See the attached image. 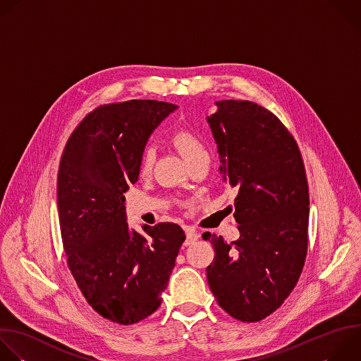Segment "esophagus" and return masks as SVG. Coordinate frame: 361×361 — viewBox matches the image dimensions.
<instances>
[{"mask_svg": "<svg viewBox=\"0 0 361 361\" xmlns=\"http://www.w3.org/2000/svg\"><path fill=\"white\" fill-rule=\"evenodd\" d=\"M198 238H200V235H198L195 231L187 229V231H185V245L194 244L195 241H198Z\"/></svg>", "mask_w": 361, "mask_h": 361, "instance_id": "1", "label": "esophagus"}]
</instances>
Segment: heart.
I'll return each mask as SVG.
<instances>
[{
	"instance_id": "obj_1",
	"label": "heart",
	"mask_w": 361,
	"mask_h": 361,
	"mask_svg": "<svg viewBox=\"0 0 361 361\" xmlns=\"http://www.w3.org/2000/svg\"><path fill=\"white\" fill-rule=\"evenodd\" d=\"M171 142L188 163H192L200 157H208L204 139L190 128H178L171 135ZM154 159H156L154 149L152 146H146L140 154V161H139L140 173L147 174L154 164Z\"/></svg>"
}]
</instances>
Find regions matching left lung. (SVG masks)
Segmentation results:
<instances>
[{"instance_id": "obj_1", "label": "left lung", "mask_w": 361, "mask_h": 361, "mask_svg": "<svg viewBox=\"0 0 361 361\" xmlns=\"http://www.w3.org/2000/svg\"><path fill=\"white\" fill-rule=\"evenodd\" d=\"M207 117L224 183L238 194L239 239L226 244L205 232L215 257L207 281L233 319L259 322L290 295L307 252L309 188L296 140L268 109L250 100H219Z\"/></svg>"}]
</instances>
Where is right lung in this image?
<instances>
[{
    "mask_svg": "<svg viewBox=\"0 0 361 361\" xmlns=\"http://www.w3.org/2000/svg\"><path fill=\"white\" fill-rule=\"evenodd\" d=\"M176 109L157 100L99 106L61 157L56 192L68 268L86 302L113 323H139L159 309L185 239L173 222L130 229L123 195L139 178L149 136Z\"/></svg>",
    "mask_w": 361,
    "mask_h": 361,
    "instance_id": "add662e5",
    "label": "right lung"
}]
</instances>
